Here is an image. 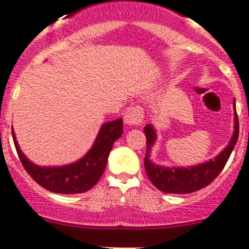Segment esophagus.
Wrapping results in <instances>:
<instances>
[{
	"label": "esophagus",
	"instance_id": "1",
	"mask_svg": "<svg viewBox=\"0 0 249 249\" xmlns=\"http://www.w3.org/2000/svg\"><path fill=\"white\" fill-rule=\"evenodd\" d=\"M143 120V109L140 106L130 107L126 109L124 114V122L125 124L130 125V126H135V125L141 124Z\"/></svg>",
	"mask_w": 249,
	"mask_h": 249
}]
</instances>
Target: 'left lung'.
Segmentation results:
<instances>
[{
	"instance_id": "left-lung-1",
	"label": "left lung",
	"mask_w": 249,
	"mask_h": 249,
	"mask_svg": "<svg viewBox=\"0 0 249 249\" xmlns=\"http://www.w3.org/2000/svg\"><path fill=\"white\" fill-rule=\"evenodd\" d=\"M234 132L230 138L228 145L213 159L203 163L190 167H167L156 164L151 161L150 153L158 140V133L153 124H148L144 127L146 137V155L144 159L145 172L150 181L156 188L164 193H175V195H186L196 192L208 186L216 179L217 175L222 172L226 166L230 154L234 150L239 138V119L236 114V107L234 104Z\"/></svg>"
}]
</instances>
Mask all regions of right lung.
I'll list each match as a JSON object with an SVG mask.
<instances>
[{"label":"right lung","mask_w":249,"mask_h":249,"mask_svg":"<svg viewBox=\"0 0 249 249\" xmlns=\"http://www.w3.org/2000/svg\"><path fill=\"white\" fill-rule=\"evenodd\" d=\"M12 135L21 163L35 181L51 192L75 195L90 190L99 181L106 168L112 146L123 135V119L118 118L104 123L87 154L77 161L63 166L43 167L33 163L21 151L13 126Z\"/></svg>","instance_id":"1"}]
</instances>
